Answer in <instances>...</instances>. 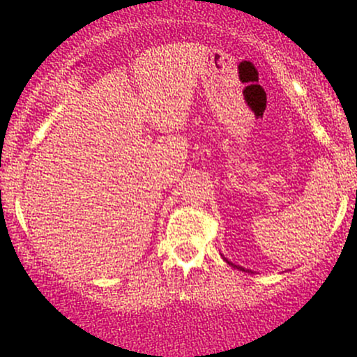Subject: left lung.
Wrapping results in <instances>:
<instances>
[{
    "instance_id": "obj_1",
    "label": "left lung",
    "mask_w": 357,
    "mask_h": 357,
    "mask_svg": "<svg viewBox=\"0 0 357 357\" xmlns=\"http://www.w3.org/2000/svg\"><path fill=\"white\" fill-rule=\"evenodd\" d=\"M225 261H227L228 265H231V267H235V268H238V270H241V272H250V273H253L252 270H247V268H243V267H240V265H235V264H231V261H228L227 258H225Z\"/></svg>"
}]
</instances>
